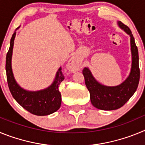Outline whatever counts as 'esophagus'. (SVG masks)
<instances>
[{"label": "esophagus", "mask_w": 145, "mask_h": 145, "mask_svg": "<svg viewBox=\"0 0 145 145\" xmlns=\"http://www.w3.org/2000/svg\"><path fill=\"white\" fill-rule=\"evenodd\" d=\"M68 66L72 71H77L80 69V66L75 58H71L68 62Z\"/></svg>", "instance_id": "esophagus-1"}]
</instances>
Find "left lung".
<instances>
[{
  "label": "left lung",
  "instance_id": "obj_1",
  "mask_svg": "<svg viewBox=\"0 0 145 145\" xmlns=\"http://www.w3.org/2000/svg\"><path fill=\"white\" fill-rule=\"evenodd\" d=\"M118 25L131 37L132 65L128 78L118 86H105L96 81L88 68L85 67L83 70L86 86L90 93L91 104L96 108L102 110H113L123 107L136 91L139 81V54L134 38L129 27L121 22H118Z\"/></svg>",
  "mask_w": 145,
  "mask_h": 145
}]
</instances>
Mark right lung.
<instances>
[{"label":"right lung","instance_id":"obj_1","mask_svg":"<svg viewBox=\"0 0 145 145\" xmlns=\"http://www.w3.org/2000/svg\"><path fill=\"white\" fill-rule=\"evenodd\" d=\"M16 33L13 34L6 60L8 86L15 100L26 110L35 116H47L58 110L61 106V93L59 86L65 79L61 68L59 69L54 82L46 89L39 91H27L16 84L11 70V55Z\"/></svg>","mask_w":145,"mask_h":145}]
</instances>
